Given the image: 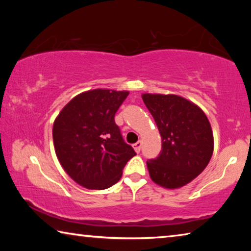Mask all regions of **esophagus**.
Instances as JSON below:
<instances>
[{"label": "esophagus", "mask_w": 251, "mask_h": 251, "mask_svg": "<svg viewBox=\"0 0 251 251\" xmlns=\"http://www.w3.org/2000/svg\"><path fill=\"white\" fill-rule=\"evenodd\" d=\"M133 147H134V150H135L136 152H139V151H141V148H142V142L138 141L137 143H135Z\"/></svg>", "instance_id": "obj_1"}]
</instances>
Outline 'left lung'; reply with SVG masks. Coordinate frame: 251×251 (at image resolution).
<instances>
[{"mask_svg":"<svg viewBox=\"0 0 251 251\" xmlns=\"http://www.w3.org/2000/svg\"><path fill=\"white\" fill-rule=\"evenodd\" d=\"M142 99L161 136L159 156L147 160L150 176L164 188H180L209 163L214 151L210 123L199 106L181 96L145 93Z\"/></svg>","mask_w":251,"mask_h":251,"instance_id":"obj_1","label":"left lung"}]
</instances>
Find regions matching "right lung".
<instances>
[{"mask_svg": "<svg viewBox=\"0 0 251 251\" xmlns=\"http://www.w3.org/2000/svg\"><path fill=\"white\" fill-rule=\"evenodd\" d=\"M128 94L106 88L83 92L55 118L57 159L67 175L85 188L101 190L116 184L127 161L136 155L114 121Z\"/></svg>", "mask_w": 251, "mask_h": 251, "instance_id": "add662e5", "label": "right lung"}]
</instances>
